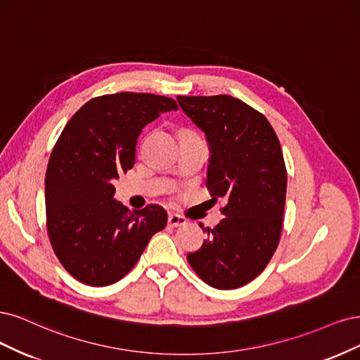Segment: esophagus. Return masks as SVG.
Returning <instances> with one entry per match:
<instances>
[{
	"label": "esophagus",
	"mask_w": 360,
	"mask_h": 360,
	"mask_svg": "<svg viewBox=\"0 0 360 360\" xmlns=\"http://www.w3.org/2000/svg\"><path fill=\"white\" fill-rule=\"evenodd\" d=\"M169 224L172 227H179V226H185L187 224V218H184L179 214H170L169 215Z\"/></svg>",
	"instance_id": "34e87169"
}]
</instances>
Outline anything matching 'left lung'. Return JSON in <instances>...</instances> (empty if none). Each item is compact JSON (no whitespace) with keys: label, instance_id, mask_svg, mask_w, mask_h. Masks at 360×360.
I'll return each mask as SVG.
<instances>
[{"label":"left lung","instance_id":"left-lung-1","mask_svg":"<svg viewBox=\"0 0 360 360\" xmlns=\"http://www.w3.org/2000/svg\"><path fill=\"white\" fill-rule=\"evenodd\" d=\"M211 148L206 185L224 218L187 260L211 287L248 284L271 262L283 230L287 170L269 121L231 96H178Z\"/></svg>","mask_w":360,"mask_h":360}]
</instances>
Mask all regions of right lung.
Instances as JSON below:
<instances>
[{
  "mask_svg": "<svg viewBox=\"0 0 360 360\" xmlns=\"http://www.w3.org/2000/svg\"><path fill=\"white\" fill-rule=\"evenodd\" d=\"M173 98L118 92L89 100L67 122L44 179L46 227L63 268L92 287L129 274L149 239L167 224L158 205L130 212L113 199V182L134 166L137 137Z\"/></svg>",
  "mask_w": 360,
  "mask_h": 360,
  "instance_id": "obj_1",
  "label": "right lung"
}]
</instances>
